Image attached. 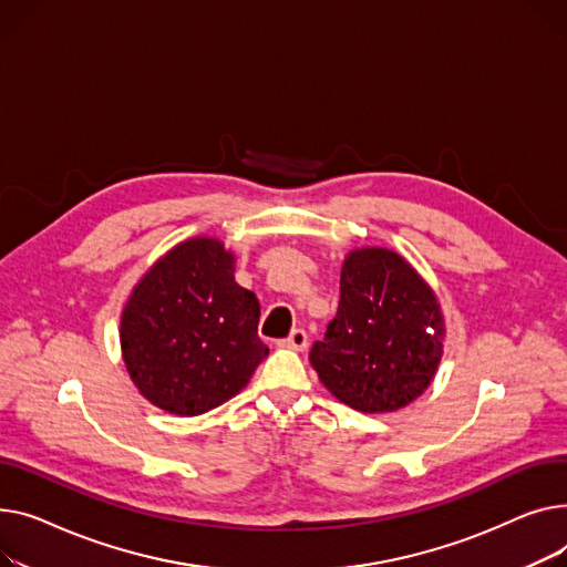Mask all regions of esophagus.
<instances>
[{"mask_svg":"<svg viewBox=\"0 0 567 567\" xmlns=\"http://www.w3.org/2000/svg\"><path fill=\"white\" fill-rule=\"evenodd\" d=\"M281 346H286V348H290V350H307V346H309V334L305 329H292L290 331V337L281 343Z\"/></svg>","mask_w":567,"mask_h":567,"instance_id":"obj_1","label":"esophagus"}]
</instances>
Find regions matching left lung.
<instances>
[{
	"instance_id": "obj_1",
	"label": "left lung",
	"mask_w": 567,
	"mask_h": 567,
	"mask_svg": "<svg viewBox=\"0 0 567 567\" xmlns=\"http://www.w3.org/2000/svg\"><path fill=\"white\" fill-rule=\"evenodd\" d=\"M444 331L437 297L412 265L395 251L363 247L343 260L337 318L309 361L352 410L395 412L435 378Z\"/></svg>"
}]
</instances>
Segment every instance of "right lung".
Returning a JSON list of instances; mask_svg holds the SVG:
<instances>
[{
    "instance_id": "obj_1",
    "label": "right lung",
    "mask_w": 567,
    "mask_h": 567,
    "mask_svg": "<svg viewBox=\"0 0 567 567\" xmlns=\"http://www.w3.org/2000/svg\"><path fill=\"white\" fill-rule=\"evenodd\" d=\"M233 272L236 256L219 240L189 238L132 290L121 350L132 382L155 408L204 414L240 393L268 357L258 299Z\"/></svg>"
}]
</instances>
